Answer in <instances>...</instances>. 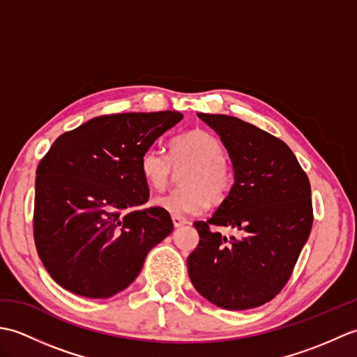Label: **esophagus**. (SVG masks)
Returning <instances> with one entry per match:
<instances>
[{"mask_svg":"<svg viewBox=\"0 0 357 357\" xmlns=\"http://www.w3.org/2000/svg\"><path fill=\"white\" fill-rule=\"evenodd\" d=\"M172 221H173V225H174V227H183V225L188 224V221H187L185 218L178 216V215H173V216H172Z\"/></svg>","mask_w":357,"mask_h":357,"instance_id":"34e87169","label":"esophagus"}]
</instances>
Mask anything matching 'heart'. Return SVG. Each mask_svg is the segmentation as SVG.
Masks as SVG:
<instances>
[{
	"instance_id": "heart-1",
	"label": "heart",
	"mask_w": 357,
	"mask_h": 357,
	"mask_svg": "<svg viewBox=\"0 0 357 357\" xmlns=\"http://www.w3.org/2000/svg\"><path fill=\"white\" fill-rule=\"evenodd\" d=\"M190 165L181 176L183 188L153 199L172 215H198L211 204L225 199L231 187V170L224 159V147L216 136L206 130L187 132L174 138L170 158L150 147L139 158V172L149 187L164 190L170 184L174 169Z\"/></svg>"
}]
</instances>
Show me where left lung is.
<instances>
[{
	"instance_id": "obj_1",
	"label": "left lung",
	"mask_w": 357,
	"mask_h": 357,
	"mask_svg": "<svg viewBox=\"0 0 357 357\" xmlns=\"http://www.w3.org/2000/svg\"><path fill=\"white\" fill-rule=\"evenodd\" d=\"M219 135L233 164L234 184L207 221L193 225L199 244L187 257L193 287L225 310L264 305L290 279L313 225L307 173L284 141L245 121L198 113ZM211 226H230L227 240Z\"/></svg>"
}]
</instances>
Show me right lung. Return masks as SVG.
<instances>
[{
    "label": "right lung",
    "mask_w": 357,
    "mask_h": 357,
    "mask_svg": "<svg viewBox=\"0 0 357 357\" xmlns=\"http://www.w3.org/2000/svg\"><path fill=\"white\" fill-rule=\"evenodd\" d=\"M183 119L179 112L116 113L87 121L52 144L36 169L33 238L58 285L104 299L130 285L173 222L161 207L139 208L149 185L144 150Z\"/></svg>",
    "instance_id": "obj_1"
}]
</instances>
